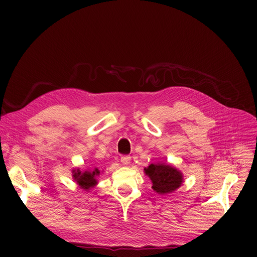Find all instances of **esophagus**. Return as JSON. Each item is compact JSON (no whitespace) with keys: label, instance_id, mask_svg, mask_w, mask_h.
I'll list each match as a JSON object with an SVG mask.
<instances>
[{"label":"esophagus","instance_id":"34e87169","mask_svg":"<svg viewBox=\"0 0 257 257\" xmlns=\"http://www.w3.org/2000/svg\"><path fill=\"white\" fill-rule=\"evenodd\" d=\"M121 163L124 166H127L131 163V157H128V155H123V157H121Z\"/></svg>","mask_w":257,"mask_h":257}]
</instances>
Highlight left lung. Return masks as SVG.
Here are the masks:
<instances>
[{"instance_id":"1","label":"left lung","mask_w":257,"mask_h":257,"mask_svg":"<svg viewBox=\"0 0 257 257\" xmlns=\"http://www.w3.org/2000/svg\"><path fill=\"white\" fill-rule=\"evenodd\" d=\"M144 170L152 182L153 191L160 195L174 193L184 182L183 174L180 170L167 163H154Z\"/></svg>"}]
</instances>
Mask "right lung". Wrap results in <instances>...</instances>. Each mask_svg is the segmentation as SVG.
Instances as JSON below:
<instances>
[{
    "instance_id": "1",
    "label": "right lung",
    "mask_w": 257,
    "mask_h": 257,
    "mask_svg": "<svg viewBox=\"0 0 257 257\" xmlns=\"http://www.w3.org/2000/svg\"><path fill=\"white\" fill-rule=\"evenodd\" d=\"M100 173L102 172L97 167L85 170H80V168H74L72 170V177L80 189L89 192L97 185Z\"/></svg>"
}]
</instances>
